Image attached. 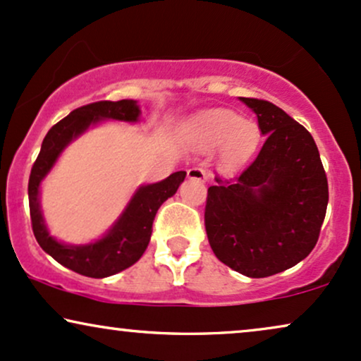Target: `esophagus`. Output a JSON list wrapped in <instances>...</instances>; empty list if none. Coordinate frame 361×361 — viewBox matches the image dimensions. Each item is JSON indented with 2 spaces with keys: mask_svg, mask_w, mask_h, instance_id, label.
Masks as SVG:
<instances>
[{
  "mask_svg": "<svg viewBox=\"0 0 361 361\" xmlns=\"http://www.w3.org/2000/svg\"><path fill=\"white\" fill-rule=\"evenodd\" d=\"M188 178L190 180H196V181H207L208 180V173L200 166H193L188 170Z\"/></svg>",
  "mask_w": 361,
  "mask_h": 361,
  "instance_id": "obj_1",
  "label": "esophagus"
}]
</instances>
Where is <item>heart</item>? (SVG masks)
I'll list each match as a JSON object with an SVG mask.
<instances>
[{
    "label": "heart",
    "mask_w": 361,
    "mask_h": 361,
    "mask_svg": "<svg viewBox=\"0 0 361 361\" xmlns=\"http://www.w3.org/2000/svg\"><path fill=\"white\" fill-rule=\"evenodd\" d=\"M196 143L204 148L221 145V159L226 165H236L253 153L259 141L257 123L243 120L231 109H208L191 123Z\"/></svg>",
    "instance_id": "obj_1"
}]
</instances>
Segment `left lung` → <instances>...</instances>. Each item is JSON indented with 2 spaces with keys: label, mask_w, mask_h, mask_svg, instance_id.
Listing matches in <instances>:
<instances>
[{
  "label": "left lung",
  "mask_w": 361,
  "mask_h": 361,
  "mask_svg": "<svg viewBox=\"0 0 361 361\" xmlns=\"http://www.w3.org/2000/svg\"><path fill=\"white\" fill-rule=\"evenodd\" d=\"M267 135L257 158L233 178L216 175L204 228L216 258L250 278L285 271L317 245L328 181L307 128L267 99L241 98Z\"/></svg>",
  "instance_id": "left-lung-1"
}]
</instances>
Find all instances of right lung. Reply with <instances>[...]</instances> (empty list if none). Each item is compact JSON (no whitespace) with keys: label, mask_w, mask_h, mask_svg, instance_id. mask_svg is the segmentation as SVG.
Instances as JSON below:
<instances>
[{"label":"right lung","mask_w":361,"mask_h":361,"mask_svg":"<svg viewBox=\"0 0 361 361\" xmlns=\"http://www.w3.org/2000/svg\"><path fill=\"white\" fill-rule=\"evenodd\" d=\"M140 108L133 99L120 102H94L80 106L51 126L44 136L39 154L33 163L28 181L30 216L35 238L41 248L63 267L90 278H104L126 270L138 262L152 238L153 220L158 208L170 196L176 193L178 186L185 180L186 171H176L154 185L141 186L136 191L123 216L109 233L97 243L85 246H66L58 243L48 235L39 212L38 188L44 175L51 170L58 154L73 138L83 133L91 123L98 120L136 121Z\"/></svg>","instance_id":"right-lung-1"}]
</instances>
